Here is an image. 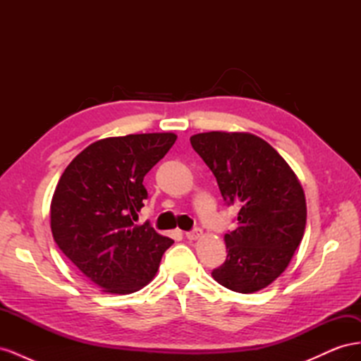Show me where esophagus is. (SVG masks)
I'll list each match as a JSON object with an SVG mask.
<instances>
[{"instance_id": "1", "label": "esophagus", "mask_w": 361, "mask_h": 361, "mask_svg": "<svg viewBox=\"0 0 361 361\" xmlns=\"http://www.w3.org/2000/svg\"><path fill=\"white\" fill-rule=\"evenodd\" d=\"M202 235H203V231H202L200 227H194L192 231H190V232L185 233V236H187L188 239H199Z\"/></svg>"}]
</instances>
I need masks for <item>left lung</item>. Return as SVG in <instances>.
<instances>
[{
  "label": "left lung",
  "mask_w": 361,
  "mask_h": 361,
  "mask_svg": "<svg viewBox=\"0 0 361 361\" xmlns=\"http://www.w3.org/2000/svg\"><path fill=\"white\" fill-rule=\"evenodd\" d=\"M211 169L227 206H238V227L226 233V262L212 271L221 286L253 293L271 285L298 248L307 218L301 185L265 140L244 133H204L190 138Z\"/></svg>",
  "instance_id": "obj_1"
}]
</instances>
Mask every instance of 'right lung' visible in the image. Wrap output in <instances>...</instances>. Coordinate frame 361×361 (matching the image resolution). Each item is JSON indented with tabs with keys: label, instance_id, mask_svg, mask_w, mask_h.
<instances>
[{
	"label": "right lung",
	"instance_id": "obj_1",
	"mask_svg": "<svg viewBox=\"0 0 361 361\" xmlns=\"http://www.w3.org/2000/svg\"><path fill=\"white\" fill-rule=\"evenodd\" d=\"M174 141L170 133L99 140L73 158L57 183L51 202L54 241L105 292L145 288L173 244L149 221H134L147 199L143 179Z\"/></svg>",
	"mask_w": 361,
	"mask_h": 361
}]
</instances>
